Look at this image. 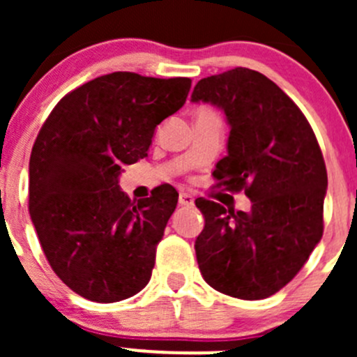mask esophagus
<instances>
[{"instance_id":"1","label":"esophagus","mask_w":357,"mask_h":357,"mask_svg":"<svg viewBox=\"0 0 357 357\" xmlns=\"http://www.w3.org/2000/svg\"><path fill=\"white\" fill-rule=\"evenodd\" d=\"M178 200H179V205H185V207H190V205H193V202H195V200H193V197L190 195V193H185V192L179 193Z\"/></svg>"}]
</instances>
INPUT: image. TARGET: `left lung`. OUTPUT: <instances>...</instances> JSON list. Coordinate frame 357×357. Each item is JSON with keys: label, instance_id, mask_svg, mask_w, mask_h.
<instances>
[{"label": "left lung", "instance_id": "1", "mask_svg": "<svg viewBox=\"0 0 357 357\" xmlns=\"http://www.w3.org/2000/svg\"><path fill=\"white\" fill-rule=\"evenodd\" d=\"M192 102L225 112L228 155L212 176L252 202L248 212H235L195 200L205 218L195 242L200 273L221 294L266 298L301 271L323 236L321 149L301 109L261 72L236 67L200 79Z\"/></svg>", "mask_w": 357, "mask_h": 357}]
</instances>
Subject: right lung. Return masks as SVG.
<instances>
[{
    "label": "right lung",
    "mask_w": 357,
    "mask_h": 357,
    "mask_svg": "<svg viewBox=\"0 0 357 357\" xmlns=\"http://www.w3.org/2000/svg\"><path fill=\"white\" fill-rule=\"evenodd\" d=\"M190 88L188 77L112 72L63 96L36 138L29 214L53 271L88 301H124L150 282L178 192L162 185L136 202L119 176L149 155L155 128Z\"/></svg>",
    "instance_id": "obj_1"
}]
</instances>
